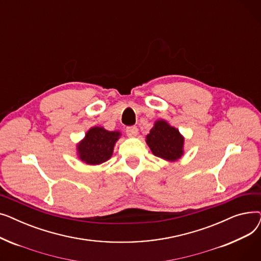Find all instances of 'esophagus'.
I'll list each match as a JSON object with an SVG mask.
<instances>
[{"label":"esophagus","mask_w":261,"mask_h":261,"mask_svg":"<svg viewBox=\"0 0 261 261\" xmlns=\"http://www.w3.org/2000/svg\"><path fill=\"white\" fill-rule=\"evenodd\" d=\"M126 133H127L128 136H130V138H135V136L139 134V129H138V127H135V126L128 127L126 129Z\"/></svg>","instance_id":"34e87169"}]
</instances>
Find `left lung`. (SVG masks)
I'll list each match as a JSON object with an SVG mask.
<instances>
[{
    "label": "left lung",
    "instance_id": "left-lung-1",
    "mask_svg": "<svg viewBox=\"0 0 261 261\" xmlns=\"http://www.w3.org/2000/svg\"><path fill=\"white\" fill-rule=\"evenodd\" d=\"M184 142L179 129L172 127L165 119L155 120L146 136V143L151 152L167 162H175L184 155Z\"/></svg>",
    "mask_w": 261,
    "mask_h": 261
}]
</instances>
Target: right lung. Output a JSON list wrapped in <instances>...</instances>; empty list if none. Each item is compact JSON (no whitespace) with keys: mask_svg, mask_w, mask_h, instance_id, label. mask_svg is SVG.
<instances>
[{"mask_svg":"<svg viewBox=\"0 0 261 261\" xmlns=\"http://www.w3.org/2000/svg\"><path fill=\"white\" fill-rule=\"evenodd\" d=\"M119 131H109L103 127L90 128L85 138L77 143V158L86 165H100L111 159L114 146L119 140Z\"/></svg>","mask_w":261,"mask_h":261,"instance_id":"add662e5","label":"right lung"}]
</instances>
